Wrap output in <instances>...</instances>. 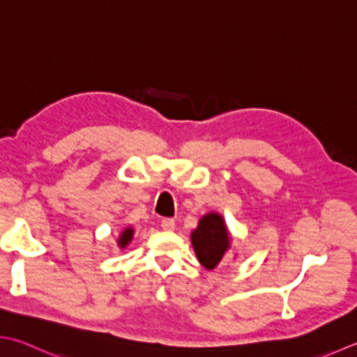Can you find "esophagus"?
<instances>
[{
	"label": "esophagus",
	"mask_w": 357,
	"mask_h": 357,
	"mask_svg": "<svg viewBox=\"0 0 357 357\" xmlns=\"http://www.w3.org/2000/svg\"><path fill=\"white\" fill-rule=\"evenodd\" d=\"M160 227L167 230V232H172V230H174V227H176V222H174V220L172 218H164L162 222H160Z\"/></svg>",
	"instance_id": "1"
}]
</instances>
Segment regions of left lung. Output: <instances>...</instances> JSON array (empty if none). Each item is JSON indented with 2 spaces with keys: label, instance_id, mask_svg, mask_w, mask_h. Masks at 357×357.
Segmentation results:
<instances>
[{
  "label": "left lung",
  "instance_id": "left-lung-1",
  "mask_svg": "<svg viewBox=\"0 0 357 357\" xmlns=\"http://www.w3.org/2000/svg\"><path fill=\"white\" fill-rule=\"evenodd\" d=\"M190 240L198 261L206 269L212 271L225 260L232 236L222 215L208 212L198 221V227L190 234Z\"/></svg>",
  "mask_w": 357,
  "mask_h": 357
}]
</instances>
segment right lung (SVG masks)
<instances>
[{
	"instance_id": "add662e5",
	"label": "right lung",
	"mask_w": 357,
	"mask_h": 357,
	"mask_svg": "<svg viewBox=\"0 0 357 357\" xmlns=\"http://www.w3.org/2000/svg\"><path fill=\"white\" fill-rule=\"evenodd\" d=\"M132 236H135V229L131 226H127L122 229V232L119 234V238H117V246L119 249H125L128 246V244L132 241Z\"/></svg>"
}]
</instances>
